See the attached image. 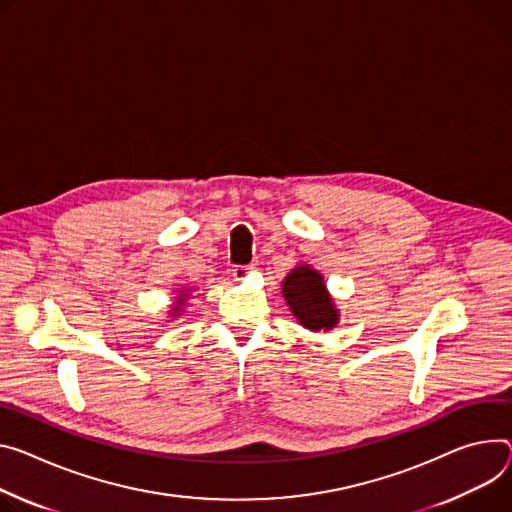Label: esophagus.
I'll return each instance as SVG.
<instances>
[{
    "label": "esophagus",
    "instance_id": "obj_1",
    "mask_svg": "<svg viewBox=\"0 0 512 512\" xmlns=\"http://www.w3.org/2000/svg\"><path fill=\"white\" fill-rule=\"evenodd\" d=\"M251 269H253L251 265H235V269H232V275H235V280H245Z\"/></svg>",
    "mask_w": 512,
    "mask_h": 512
}]
</instances>
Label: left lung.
Here are the masks:
<instances>
[{
  "label": "left lung",
  "instance_id": "left-lung-1",
  "mask_svg": "<svg viewBox=\"0 0 512 512\" xmlns=\"http://www.w3.org/2000/svg\"><path fill=\"white\" fill-rule=\"evenodd\" d=\"M282 290L302 327L310 331H329L337 324L339 312L322 284V275L312 267L300 265L292 269Z\"/></svg>",
  "mask_w": 512,
  "mask_h": 512
}]
</instances>
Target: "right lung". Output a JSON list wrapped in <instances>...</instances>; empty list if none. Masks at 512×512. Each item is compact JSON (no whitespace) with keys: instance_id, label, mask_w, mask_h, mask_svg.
I'll use <instances>...</instances> for the list:
<instances>
[{"instance_id":"add662e5","label":"right lung","mask_w":512,"mask_h":512,"mask_svg":"<svg viewBox=\"0 0 512 512\" xmlns=\"http://www.w3.org/2000/svg\"><path fill=\"white\" fill-rule=\"evenodd\" d=\"M181 302H183V298H179V302H177V306H175V310L179 312V306H181Z\"/></svg>"}]
</instances>
